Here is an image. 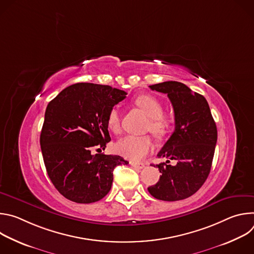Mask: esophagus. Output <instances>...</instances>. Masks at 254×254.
<instances>
[{
	"instance_id": "34e87169",
	"label": "esophagus",
	"mask_w": 254,
	"mask_h": 254,
	"mask_svg": "<svg viewBox=\"0 0 254 254\" xmlns=\"http://www.w3.org/2000/svg\"><path fill=\"white\" fill-rule=\"evenodd\" d=\"M130 165L134 168V169H137V170H141L142 168H144V164L143 163H135V162H131Z\"/></svg>"
}]
</instances>
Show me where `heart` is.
Returning a JSON list of instances; mask_svg holds the SVG:
<instances>
[{"instance_id": "b5f03b06", "label": "heart", "mask_w": 254, "mask_h": 254, "mask_svg": "<svg viewBox=\"0 0 254 254\" xmlns=\"http://www.w3.org/2000/svg\"><path fill=\"white\" fill-rule=\"evenodd\" d=\"M135 104L146 114L150 120V130L157 136L163 137L172 128V121L164 114V105L157 97L143 94L134 100ZM106 125L115 134L121 132V113L118 107H113L107 115ZM154 147L153 139L149 135H127L116 144V151L121 156L129 160H139L147 156Z\"/></svg>"}]
</instances>
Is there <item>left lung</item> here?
Segmentation results:
<instances>
[{"mask_svg": "<svg viewBox=\"0 0 254 254\" xmlns=\"http://www.w3.org/2000/svg\"><path fill=\"white\" fill-rule=\"evenodd\" d=\"M152 90L168 94L174 108L175 130L158 157L176 160L156 165L159 182L148 188L163 201H179L195 194L205 183L211 170L217 142V127L206 98L178 81L151 85Z\"/></svg>", "mask_w": 254, "mask_h": 254, "instance_id": "left-lung-1", "label": "left lung"}]
</instances>
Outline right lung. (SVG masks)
Masks as SVG:
<instances>
[{"instance_id":"1","label":"right lung","mask_w":254,"mask_h":254,"mask_svg":"<svg viewBox=\"0 0 254 254\" xmlns=\"http://www.w3.org/2000/svg\"><path fill=\"white\" fill-rule=\"evenodd\" d=\"M126 95L110 85L81 82L48 103L40 146L51 182L66 199L81 204L99 201L112 188L115 168L128 164L120 156L91 154L111 141L107 115Z\"/></svg>"}]
</instances>
